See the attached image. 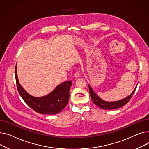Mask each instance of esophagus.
I'll use <instances>...</instances> for the list:
<instances>
[{
    "instance_id": "esophagus-1",
    "label": "esophagus",
    "mask_w": 149,
    "mask_h": 149,
    "mask_svg": "<svg viewBox=\"0 0 149 149\" xmlns=\"http://www.w3.org/2000/svg\"><path fill=\"white\" fill-rule=\"evenodd\" d=\"M74 76L76 77H80L81 76V73H79V72H76L75 73H74Z\"/></svg>"
}]
</instances>
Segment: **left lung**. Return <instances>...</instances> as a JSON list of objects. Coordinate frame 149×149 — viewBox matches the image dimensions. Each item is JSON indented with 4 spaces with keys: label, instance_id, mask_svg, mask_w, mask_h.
Wrapping results in <instances>:
<instances>
[{
    "label": "left lung",
    "instance_id": "8db88e82",
    "mask_svg": "<svg viewBox=\"0 0 149 149\" xmlns=\"http://www.w3.org/2000/svg\"><path fill=\"white\" fill-rule=\"evenodd\" d=\"M89 87V92L91 96V98L93 100V102L96 104V105L98 106L102 109H117L118 108H120L121 107H123L126 104L128 103V102L130 100V98L132 97L133 94H134L136 88L134 89V91L132 93V94H130L127 97L122 99L121 100L116 101V102H106L100 99L98 96L95 94V93L94 92V91L92 90L91 88V86L88 85Z\"/></svg>",
    "mask_w": 149,
    "mask_h": 149
}]
</instances>
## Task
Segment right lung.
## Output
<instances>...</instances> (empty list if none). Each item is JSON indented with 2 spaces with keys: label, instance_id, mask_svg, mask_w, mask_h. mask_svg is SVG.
<instances>
[{
  "label": "right lung",
  "instance_id": "obj_1",
  "mask_svg": "<svg viewBox=\"0 0 149 149\" xmlns=\"http://www.w3.org/2000/svg\"><path fill=\"white\" fill-rule=\"evenodd\" d=\"M17 88L23 100L33 110L42 114H56L62 111L69 99L70 88L72 81H68L58 85L49 95L41 97H35L29 95L20 85L15 68Z\"/></svg>",
  "mask_w": 149,
  "mask_h": 149
}]
</instances>
